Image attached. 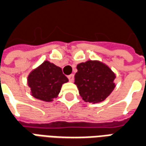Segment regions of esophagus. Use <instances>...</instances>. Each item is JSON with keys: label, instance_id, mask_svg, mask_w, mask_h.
<instances>
[{"label": "esophagus", "instance_id": "esophagus-1", "mask_svg": "<svg viewBox=\"0 0 146 146\" xmlns=\"http://www.w3.org/2000/svg\"><path fill=\"white\" fill-rule=\"evenodd\" d=\"M68 78L70 80V82H73V80H74V75H73V74H70V75L68 76Z\"/></svg>", "mask_w": 146, "mask_h": 146}]
</instances>
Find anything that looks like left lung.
<instances>
[{
  "label": "left lung",
  "mask_w": 146,
  "mask_h": 146,
  "mask_svg": "<svg viewBox=\"0 0 146 146\" xmlns=\"http://www.w3.org/2000/svg\"><path fill=\"white\" fill-rule=\"evenodd\" d=\"M75 82L80 95L86 102H103L112 93L116 84V74L106 64L98 60H88L76 66Z\"/></svg>",
  "instance_id": "1"
}]
</instances>
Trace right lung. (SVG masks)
<instances>
[{
    "label": "right lung",
    "instance_id": "obj_1",
    "mask_svg": "<svg viewBox=\"0 0 146 146\" xmlns=\"http://www.w3.org/2000/svg\"><path fill=\"white\" fill-rule=\"evenodd\" d=\"M69 80L60 67L49 61H44L33 69L27 78L31 95L40 101L50 102L58 97L62 86Z\"/></svg>",
    "mask_w": 146,
    "mask_h": 146
}]
</instances>
